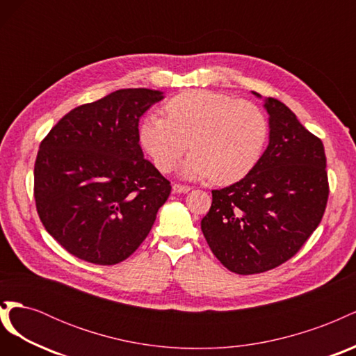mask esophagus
Returning a JSON list of instances; mask_svg holds the SVG:
<instances>
[{
  "label": "esophagus",
  "mask_w": 356,
  "mask_h": 356,
  "mask_svg": "<svg viewBox=\"0 0 356 356\" xmlns=\"http://www.w3.org/2000/svg\"><path fill=\"white\" fill-rule=\"evenodd\" d=\"M172 190H174V193H187L191 190V187L186 186V184H174Z\"/></svg>",
  "instance_id": "34e87169"
}]
</instances>
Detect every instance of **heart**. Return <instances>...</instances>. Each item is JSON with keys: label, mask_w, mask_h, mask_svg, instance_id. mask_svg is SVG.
Here are the masks:
<instances>
[{"label": "heart", "mask_w": 356, "mask_h": 356, "mask_svg": "<svg viewBox=\"0 0 356 356\" xmlns=\"http://www.w3.org/2000/svg\"><path fill=\"white\" fill-rule=\"evenodd\" d=\"M166 117L149 115L141 141L161 172L175 168L188 147L182 170L217 184L243 178L260 160L268 136L264 111L251 101L211 90H190L165 105Z\"/></svg>", "instance_id": "1"}]
</instances>
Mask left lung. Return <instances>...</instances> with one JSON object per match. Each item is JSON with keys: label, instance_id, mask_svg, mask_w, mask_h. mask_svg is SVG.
Instances as JSON below:
<instances>
[{"label": "left lung", "instance_id": "left-lung-1", "mask_svg": "<svg viewBox=\"0 0 356 356\" xmlns=\"http://www.w3.org/2000/svg\"><path fill=\"white\" fill-rule=\"evenodd\" d=\"M264 106L270 115L266 152L245 178L212 190L202 218L211 251L238 275L263 273L293 258L316 230L330 195L321 139L281 101L267 98Z\"/></svg>", "mask_w": 356, "mask_h": 356}]
</instances>
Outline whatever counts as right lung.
Segmentation results:
<instances>
[{
    "label": "right lung",
    "instance_id": "right-lung-1",
    "mask_svg": "<svg viewBox=\"0 0 356 356\" xmlns=\"http://www.w3.org/2000/svg\"><path fill=\"white\" fill-rule=\"evenodd\" d=\"M161 98L159 90H115L71 110L41 141L34 165L38 217L80 260H126L168 200L170 182L144 159L138 129Z\"/></svg>",
    "mask_w": 356,
    "mask_h": 356
}]
</instances>
